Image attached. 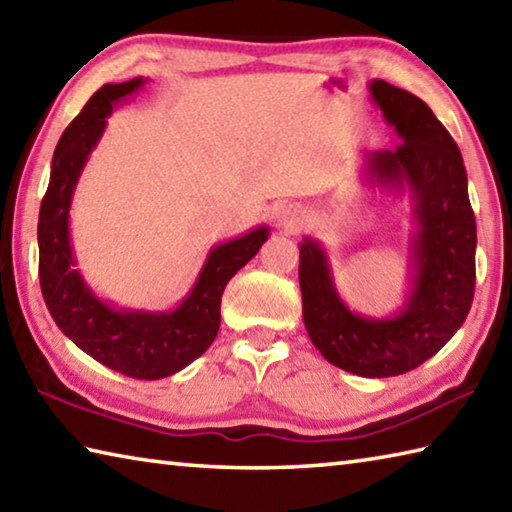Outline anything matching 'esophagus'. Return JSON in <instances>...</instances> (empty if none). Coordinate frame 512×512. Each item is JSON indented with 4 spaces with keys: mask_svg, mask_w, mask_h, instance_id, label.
I'll list each match as a JSON object with an SVG mask.
<instances>
[{
    "mask_svg": "<svg viewBox=\"0 0 512 512\" xmlns=\"http://www.w3.org/2000/svg\"><path fill=\"white\" fill-rule=\"evenodd\" d=\"M303 220H305V214L298 205H285L278 209V214H276L278 227L287 231V234H296V231L303 227Z\"/></svg>",
    "mask_w": 512,
    "mask_h": 512,
    "instance_id": "34e87169",
    "label": "esophagus"
}]
</instances>
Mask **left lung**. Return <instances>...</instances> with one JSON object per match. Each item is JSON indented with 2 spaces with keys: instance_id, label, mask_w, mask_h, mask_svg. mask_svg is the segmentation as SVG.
I'll list each match as a JSON object with an SVG mask.
<instances>
[{
  "instance_id": "obj_1",
  "label": "left lung",
  "mask_w": 512,
  "mask_h": 512,
  "mask_svg": "<svg viewBox=\"0 0 512 512\" xmlns=\"http://www.w3.org/2000/svg\"><path fill=\"white\" fill-rule=\"evenodd\" d=\"M394 147L363 156V182L406 196L412 209L406 298L397 312L368 316L347 307L330 256L305 236L298 263L303 323L325 361L385 379L419 368L464 325L475 294L477 227L464 158L430 106L383 80L368 84Z\"/></svg>"
}]
</instances>
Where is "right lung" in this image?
Wrapping results in <instances>:
<instances>
[{
  "instance_id": "obj_1",
  "label": "right lung",
  "mask_w": 512,
  "mask_h": 512,
  "mask_svg": "<svg viewBox=\"0 0 512 512\" xmlns=\"http://www.w3.org/2000/svg\"><path fill=\"white\" fill-rule=\"evenodd\" d=\"M147 84V77L104 84L57 142L51 180L40 207V285L48 312L64 336L95 361L131 379L156 381L194 363L209 350L220 327V298L240 267L269 238L258 225L209 249L185 298L171 310H133L100 298L86 283L71 243V205L77 182L104 136L106 118L122 100Z\"/></svg>"
}]
</instances>
